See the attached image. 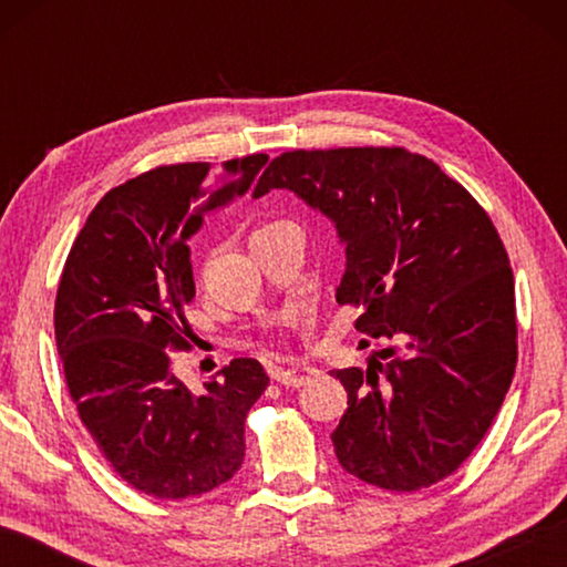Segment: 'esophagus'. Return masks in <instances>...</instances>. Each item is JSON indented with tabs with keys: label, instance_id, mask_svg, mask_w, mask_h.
Listing matches in <instances>:
<instances>
[{
	"label": "esophagus",
	"instance_id": "34e87169",
	"mask_svg": "<svg viewBox=\"0 0 567 567\" xmlns=\"http://www.w3.org/2000/svg\"><path fill=\"white\" fill-rule=\"evenodd\" d=\"M272 378L285 388H302L312 378H318V370L310 368V364H292V368H277Z\"/></svg>",
	"mask_w": 567,
	"mask_h": 567
}]
</instances>
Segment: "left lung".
I'll use <instances>...</instances> for the list:
<instances>
[{
  "label": "left lung",
  "mask_w": 567,
  "mask_h": 567,
  "mask_svg": "<svg viewBox=\"0 0 567 567\" xmlns=\"http://www.w3.org/2000/svg\"><path fill=\"white\" fill-rule=\"evenodd\" d=\"M292 189L344 243L338 302L354 328L392 340L368 368L332 370L348 410L332 430L340 465L382 491L453 475L501 410L517 364L515 280L477 199L405 147L295 150L255 187Z\"/></svg>",
  "instance_id": "left-lung-1"
}]
</instances>
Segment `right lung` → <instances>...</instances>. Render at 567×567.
<instances>
[{
  "mask_svg": "<svg viewBox=\"0 0 567 567\" xmlns=\"http://www.w3.org/2000/svg\"><path fill=\"white\" fill-rule=\"evenodd\" d=\"M267 155L182 162L110 189L66 255L54 300L64 382L100 453L134 491L182 501L227 483L245 460V417L270 378L237 358L192 392L172 372L189 350L187 239L243 197Z\"/></svg>",
  "mask_w": 567,
  "mask_h": 567,
  "instance_id": "right-lung-1",
  "label": "right lung"
}]
</instances>
